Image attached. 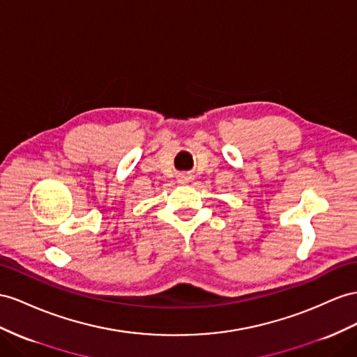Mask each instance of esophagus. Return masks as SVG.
Masks as SVG:
<instances>
[{
	"instance_id": "obj_1",
	"label": "esophagus",
	"mask_w": 357,
	"mask_h": 357,
	"mask_svg": "<svg viewBox=\"0 0 357 357\" xmlns=\"http://www.w3.org/2000/svg\"><path fill=\"white\" fill-rule=\"evenodd\" d=\"M191 176L190 175H179L178 176V181L181 182V184H187V182H190Z\"/></svg>"
}]
</instances>
